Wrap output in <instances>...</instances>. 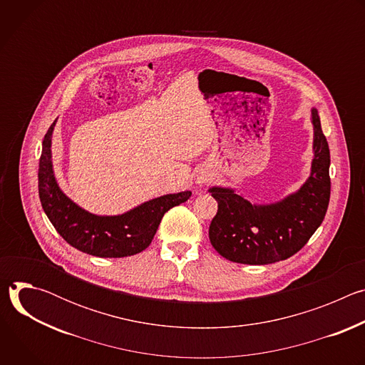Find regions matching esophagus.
I'll list each match as a JSON object with an SVG mask.
<instances>
[{
    "label": "esophagus",
    "mask_w": 365,
    "mask_h": 365,
    "mask_svg": "<svg viewBox=\"0 0 365 365\" xmlns=\"http://www.w3.org/2000/svg\"><path fill=\"white\" fill-rule=\"evenodd\" d=\"M210 180H211V176H210V175H200V176H197V179H196V182H197L199 185H206V183H210Z\"/></svg>",
    "instance_id": "34e87169"
}]
</instances>
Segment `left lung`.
<instances>
[{"label": "left lung", "instance_id": "obj_1", "mask_svg": "<svg viewBox=\"0 0 365 365\" xmlns=\"http://www.w3.org/2000/svg\"><path fill=\"white\" fill-rule=\"evenodd\" d=\"M314 159L306 182L273 203H251L232 187L212 186L218 212L210 225L212 247L230 262L272 264L296 254L322 224L331 196L329 145L312 108Z\"/></svg>", "mask_w": 365, "mask_h": 365}]
</instances>
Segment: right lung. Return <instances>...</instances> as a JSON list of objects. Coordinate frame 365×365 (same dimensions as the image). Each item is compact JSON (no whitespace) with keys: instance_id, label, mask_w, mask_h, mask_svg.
I'll list each match as a JSON object with an SVG mask.
<instances>
[{"instance_id":"add662e5","label":"right lung","mask_w":365,"mask_h":365,"mask_svg":"<svg viewBox=\"0 0 365 365\" xmlns=\"http://www.w3.org/2000/svg\"><path fill=\"white\" fill-rule=\"evenodd\" d=\"M56 121L44 135L38 163V196L48 221L68 244L95 257L121 258L145 250L163 215L186 202L192 192L154 197L120 215L91 214L66 196L56 180L51 162V135Z\"/></svg>"}]
</instances>
